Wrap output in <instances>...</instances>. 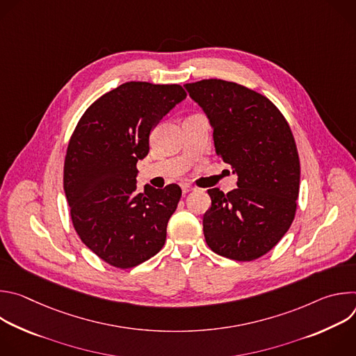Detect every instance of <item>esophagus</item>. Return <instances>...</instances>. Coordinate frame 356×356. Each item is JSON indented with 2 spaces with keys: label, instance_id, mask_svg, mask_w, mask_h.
Returning a JSON list of instances; mask_svg holds the SVG:
<instances>
[{
  "label": "esophagus",
  "instance_id": "34e87169",
  "mask_svg": "<svg viewBox=\"0 0 356 356\" xmlns=\"http://www.w3.org/2000/svg\"><path fill=\"white\" fill-rule=\"evenodd\" d=\"M181 190H183V194H187V193L193 191L194 188H193L191 186H188V184H183V186H181Z\"/></svg>",
  "mask_w": 356,
  "mask_h": 356
}]
</instances>
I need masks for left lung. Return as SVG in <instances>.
<instances>
[{
	"label": "left lung",
	"mask_w": 356,
	"mask_h": 356,
	"mask_svg": "<svg viewBox=\"0 0 356 356\" xmlns=\"http://www.w3.org/2000/svg\"><path fill=\"white\" fill-rule=\"evenodd\" d=\"M184 87L210 120L217 155L238 175L234 191L209 190L206 242L224 258L255 261L296 216L300 161L291 129L269 98L238 83L209 79Z\"/></svg>",
	"instance_id": "8db88e82"
}]
</instances>
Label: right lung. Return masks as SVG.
Returning <instances> with one entry per match:
<instances>
[{"label":"right lung","mask_w":356,"mask_h":356,"mask_svg":"<svg viewBox=\"0 0 356 356\" xmlns=\"http://www.w3.org/2000/svg\"><path fill=\"white\" fill-rule=\"evenodd\" d=\"M179 84L128 81L101 95L77 122L65 158L63 187L73 227L95 255L134 268L163 248L181 188L136 190V162L149 134L186 98Z\"/></svg>","instance_id":"add662e5"}]
</instances>
